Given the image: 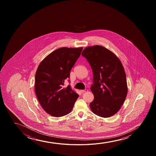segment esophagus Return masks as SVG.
<instances>
[{
    "label": "esophagus",
    "mask_w": 156,
    "mask_h": 156,
    "mask_svg": "<svg viewBox=\"0 0 156 156\" xmlns=\"http://www.w3.org/2000/svg\"><path fill=\"white\" fill-rule=\"evenodd\" d=\"M88 91V90L87 89H85V90H80V92H81V93H85V92H87Z\"/></svg>",
    "instance_id": "1"
}]
</instances>
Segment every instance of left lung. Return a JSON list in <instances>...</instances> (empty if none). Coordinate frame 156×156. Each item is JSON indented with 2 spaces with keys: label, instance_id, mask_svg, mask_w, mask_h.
<instances>
[{
  "label": "left lung",
  "instance_id": "obj_1",
  "mask_svg": "<svg viewBox=\"0 0 156 156\" xmlns=\"http://www.w3.org/2000/svg\"><path fill=\"white\" fill-rule=\"evenodd\" d=\"M81 55L93 73L90 90L94 98L90 103V109L101 117H111L121 108L128 92L122 62L113 52L100 45L86 47Z\"/></svg>",
  "mask_w": 156,
  "mask_h": 156
}]
</instances>
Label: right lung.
Listing matches in <instances>:
<instances>
[{
	"instance_id": "right-lung-1",
	"label": "right lung",
	"mask_w": 156,
	"mask_h": 156,
	"mask_svg": "<svg viewBox=\"0 0 156 156\" xmlns=\"http://www.w3.org/2000/svg\"><path fill=\"white\" fill-rule=\"evenodd\" d=\"M83 50V47H61L52 51L41 62L35 75L34 90L43 109L60 117L70 113L78 94L64 81Z\"/></svg>"
}]
</instances>
